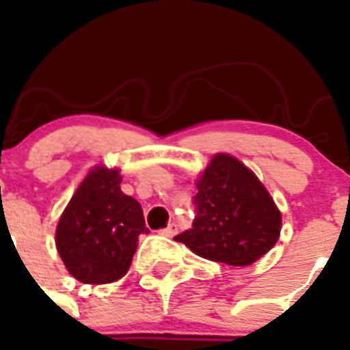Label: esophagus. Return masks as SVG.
Instances as JSON below:
<instances>
[{
  "label": "esophagus",
  "instance_id": "esophagus-1",
  "mask_svg": "<svg viewBox=\"0 0 350 350\" xmlns=\"http://www.w3.org/2000/svg\"><path fill=\"white\" fill-rule=\"evenodd\" d=\"M176 234H178V224L176 223H170L165 230H161V235H165L167 239H172Z\"/></svg>",
  "mask_w": 350,
  "mask_h": 350
}]
</instances>
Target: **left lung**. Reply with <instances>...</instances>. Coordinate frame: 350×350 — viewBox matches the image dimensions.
<instances>
[{
  "label": "left lung",
  "mask_w": 350,
  "mask_h": 350,
  "mask_svg": "<svg viewBox=\"0 0 350 350\" xmlns=\"http://www.w3.org/2000/svg\"><path fill=\"white\" fill-rule=\"evenodd\" d=\"M196 187L198 217L176 235L178 243L228 266H250L277 244L282 214L262 181L235 156H212Z\"/></svg>",
  "instance_id": "1"
}]
</instances>
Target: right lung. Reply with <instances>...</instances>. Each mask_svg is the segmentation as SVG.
<instances>
[{"mask_svg": "<svg viewBox=\"0 0 350 350\" xmlns=\"http://www.w3.org/2000/svg\"><path fill=\"white\" fill-rule=\"evenodd\" d=\"M118 167H93L59 217L55 246L72 277L111 284L129 271L138 235L147 234L140 203L120 189Z\"/></svg>", "mask_w": 350, "mask_h": 350, "instance_id": "add662e5", "label": "right lung"}]
</instances>
